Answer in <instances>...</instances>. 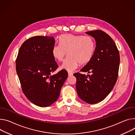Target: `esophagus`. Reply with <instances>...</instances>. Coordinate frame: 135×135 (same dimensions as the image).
<instances>
[{
    "label": "esophagus",
    "mask_w": 135,
    "mask_h": 135,
    "mask_svg": "<svg viewBox=\"0 0 135 135\" xmlns=\"http://www.w3.org/2000/svg\"><path fill=\"white\" fill-rule=\"evenodd\" d=\"M68 76H71L73 74V73L72 72H71V71H68Z\"/></svg>",
    "instance_id": "esophagus-1"
}]
</instances>
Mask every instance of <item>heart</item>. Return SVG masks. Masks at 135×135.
<instances>
[{
	"label": "heart",
	"mask_w": 135,
	"mask_h": 135,
	"mask_svg": "<svg viewBox=\"0 0 135 135\" xmlns=\"http://www.w3.org/2000/svg\"><path fill=\"white\" fill-rule=\"evenodd\" d=\"M60 44L52 47L53 57L59 61L68 56L61 66V68L72 71L77 68L79 64H87L94 56L96 44L93 38L81 35L64 34L59 36Z\"/></svg>",
	"instance_id": "heart-1"
}]
</instances>
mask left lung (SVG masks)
Returning <instances> with one entry per match:
<instances>
[{
    "label": "left lung",
    "mask_w": 135,
    "mask_h": 135,
    "mask_svg": "<svg viewBox=\"0 0 135 135\" xmlns=\"http://www.w3.org/2000/svg\"><path fill=\"white\" fill-rule=\"evenodd\" d=\"M85 33L95 38L96 46L93 57L81 71L91 75L76 73L74 75L79 97L87 103L95 104L103 101L114 87L118 74L119 53L114 40L104 32Z\"/></svg>",
    "instance_id": "1"
}]
</instances>
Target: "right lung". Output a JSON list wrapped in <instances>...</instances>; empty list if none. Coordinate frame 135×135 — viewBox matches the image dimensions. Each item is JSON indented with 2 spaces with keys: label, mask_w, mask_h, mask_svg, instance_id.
<instances>
[{
  "label": "right lung",
  "mask_w": 135,
  "mask_h": 135,
  "mask_svg": "<svg viewBox=\"0 0 135 135\" xmlns=\"http://www.w3.org/2000/svg\"><path fill=\"white\" fill-rule=\"evenodd\" d=\"M54 45L52 36H33L22 44L16 61L23 94L32 103L41 107L50 105L58 99L68 78L66 70L51 75L58 68L52 53Z\"/></svg>",
  "instance_id": "obj_1"
}]
</instances>
